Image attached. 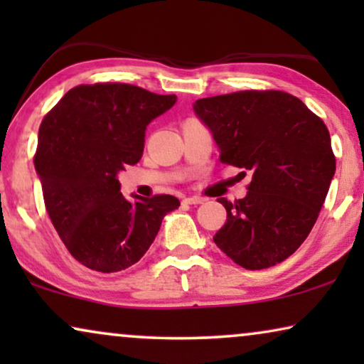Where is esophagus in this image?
<instances>
[{
	"instance_id": "obj_1",
	"label": "esophagus",
	"mask_w": 364,
	"mask_h": 364,
	"mask_svg": "<svg viewBox=\"0 0 364 364\" xmlns=\"http://www.w3.org/2000/svg\"><path fill=\"white\" fill-rule=\"evenodd\" d=\"M203 198L200 197H183L182 203H187V205H197V203H202Z\"/></svg>"
}]
</instances>
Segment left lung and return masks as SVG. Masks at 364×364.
<instances>
[{"mask_svg": "<svg viewBox=\"0 0 364 364\" xmlns=\"http://www.w3.org/2000/svg\"><path fill=\"white\" fill-rule=\"evenodd\" d=\"M193 111L212 131L220 162L252 173L245 198H217L227 222L213 242L247 270L283 262L311 232L335 176L325 122L273 89L198 99Z\"/></svg>", "mask_w": 364, "mask_h": 364, "instance_id": "8db88e82", "label": "left lung"}]
</instances>
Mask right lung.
Here are the masks:
<instances>
[{"instance_id": "obj_1", "label": "right lung", "mask_w": 364, "mask_h": 364, "mask_svg": "<svg viewBox=\"0 0 364 364\" xmlns=\"http://www.w3.org/2000/svg\"><path fill=\"white\" fill-rule=\"evenodd\" d=\"M176 99L124 82L81 84L44 116L34 168L58 235L84 267L112 273L137 263L181 205L166 193L129 202L117 181L141 161L147 124Z\"/></svg>"}]
</instances>
